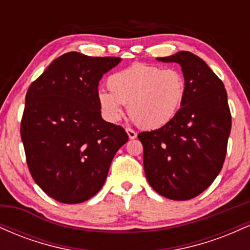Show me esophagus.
Wrapping results in <instances>:
<instances>
[{"label": "esophagus", "instance_id": "esophagus-1", "mask_svg": "<svg viewBox=\"0 0 250 250\" xmlns=\"http://www.w3.org/2000/svg\"><path fill=\"white\" fill-rule=\"evenodd\" d=\"M125 131H127V134H128L129 139H130V140L136 139L137 134H136V131L133 130V129H131V128H127V129H125Z\"/></svg>", "mask_w": 250, "mask_h": 250}]
</instances>
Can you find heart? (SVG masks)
Returning a JSON list of instances; mask_svg holds the SVG:
<instances>
[{"label": "heart", "instance_id": "obj_1", "mask_svg": "<svg viewBox=\"0 0 250 250\" xmlns=\"http://www.w3.org/2000/svg\"><path fill=\"white\" fill-rule=\"evenodd\" d=\"M110 91L100 90L97 101L103 115L117 122L123 105L140 127L157 129L176 116L187 95V81L179 69L134 63L108 77Z\"/></svg>", "mask_w": 250, "mask_h": 250}]
</instances>
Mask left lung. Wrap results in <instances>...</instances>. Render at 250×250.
I'll list each match as a JSON object with an SVG mask.
<instances>
[{"label":"left lung","mask_w":250,"mask_h":250,"mask_svg":"<svg viewBox=\"0 0 250 250\" xmlns=\"http://www.w3.org/2000/svg\"><path fill=\"white\" fill-rule=\"evenodd\" d=\"M157 60L181 65L187 95L170 122L139 134L146 177L162 196L190 200L213 183L225 162L231 129L227 91L207 63L193 53L179 51Z\"/></svg>","instance_id":"1"}]
</instances>
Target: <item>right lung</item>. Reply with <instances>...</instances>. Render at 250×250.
<instances>
[{
  "instance_id": "obj_1",
  "label": "right lung",
  "mask_w": 250,
  "mask_h": 250,
  "mask_svg": "<svg viewBox=\"0 0 250 250\" xmlns=\"http://www.w3.org/2000/svg\"><path fill=\"white\" fill-rule=\"evenodd\" d=\"M120 62L70 51L28 89L21 121L27 165L59 202L81 203L99 193L114 155L128 141L121 125L102 119L97 101L100 80Z\"/></svg>"
}]
</instances>
